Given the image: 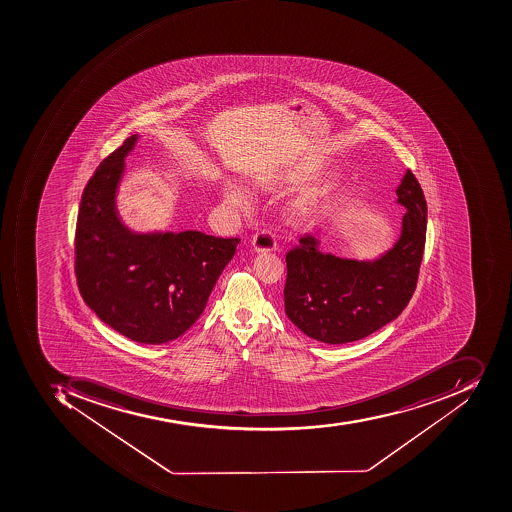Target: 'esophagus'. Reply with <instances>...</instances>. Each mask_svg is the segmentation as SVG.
<instances>
[{
  "instance_id": "esophagus-1",
  "label": "esophagus",
  "mask_w": 512,
  "mask_h": 512,
  "mask_svg": "<svg viewBox=\"0 0 512 512\" xmlns=\"http://www.w3.org/2000/svg\"><path fill=\"white\" fill-rule=\"evenodd\" d=\"M252 247H254L257 254H263V252L275 251L277 243H275V237L269 230H261V232L255 233Z\"/></svg>"
}]
</instances>
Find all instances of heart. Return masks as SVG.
Masks as SVG:
<instances>
[{"mask_svg": "<svg viewBox=\"0 0 512 512\" xmlns=\"http://www.w3.org/2000/svg\"><path fill=\"white\" fill-rule=\"evenodd\" d=\"M223 198L226 201L227 205L233 208H243L249 207L251 205V196L247 193L246 188L241 187L237 182H233V180H226L223 184ZM300 213H310L311 207L307 204V202H302L299 205Z\"/></svg>", "mask_w": 512, "mask_h": 512, "instance_id": "b5f03b06", "label": "heart"}]
</instances>
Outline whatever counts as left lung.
<instances>
[{"label": "left lung", "mask_w": 512, "mask_h": 512, "mask_svg": "<svg viewBox=\"0 0 512 512\" xmlns=\"http://www.w3.org/2000/svg\"><path fill=\"white\" fill-rule=\"evenodd\" d=\"M395 194L406 210L400 237L374 260L322 252L311 233L286 254L285 313L300 332L327 344H346L372 335L405 310L422 261L427 202L409 170Z\"/></svg>", "instance_id": "left-lung-1"}]
</instances>
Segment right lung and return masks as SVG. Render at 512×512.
I'll return each mask as SVG.
<instances>
[{
	"instance_id": "1",
	"label": "right lung",
	"mask_w": 512,
	"mask_h": 512,
	"mask_svg": "<svg viewBox=\"0 0 512 512\" xmlns=\"http://www.w3.org/2000/svg\"><path fill=\"white\" fill-rule=\"evenodd\" d=\"M140 135L124 141L82 193L76 224V279L85 304L104 324L140 344H165L198 321L237 238L198 232H137L117 198Z\"/></svg>"
}]
</instances>
